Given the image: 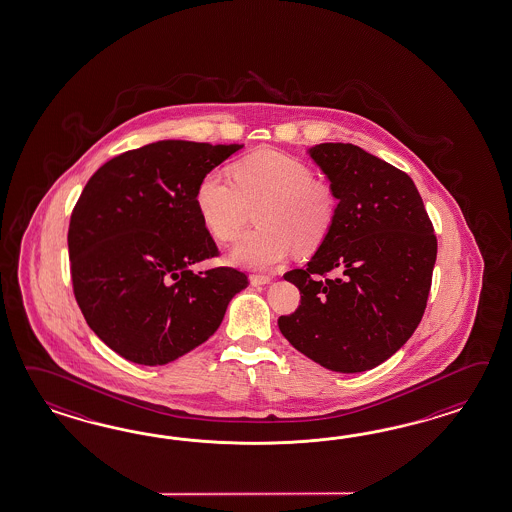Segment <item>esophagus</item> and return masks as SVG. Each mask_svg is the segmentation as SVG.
<instances>
[{"mask_svg": "<svg viewBox=\"0 0 512 512\" xmlns=\"http://www.w3.org/2000/svg\"><path fill=\"white\" fill-rule=\"evenodd\" d=\"M272 277L268 275H250V283L253 287H264V285H270Z\"/></svg>", "mask_w": 512, "mask_h": 512, "instance_id": "1", "label": "esophagus"}]
</instances>
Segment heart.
Segmentation results:
<instances>
[{"label": "heart", "mask_w": 512, "mask_h": 512, "mask_svg": "<svg viewBox=\"0 0 512 512\" xmlns=\"http://www.w3.org/2000/svg\"><path fill=\"white\" fill-rule=\"evenodd\" d=\"M233 179L212 170L196 188L201 222L220 242H233L250 209L261 225L238 242L229 261L251 270H270L290 251L316 250L335 220V198L311 168L277 151H259L233 166Z\"/></svg>", "instance_id": "obj_1"}]
</instances>
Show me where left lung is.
Instances as JSON below:
<instances>
[{
	"mask_svg": "<svg viewBox=\"0 0 512 512\" xmlns=\"http://www.w3.org/2000/svg\"><path fill=\"white\" fill-rule=\"evenodd\" d=\"M337 198L333 225L285 279L301 305L277 320L294 348L327 370L357 374L392 357L424 316L437 237L411 177L353 144L307 150Z\"/></svg>",
	"mask_w": 512,
	"mask_h": 512,
	"instance_id": "1",
	"label": "left lung"
}]
</instances>
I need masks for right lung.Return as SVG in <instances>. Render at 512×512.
<instances>
[{
	"label": "right lung",
	"instance_id": "obj_1",
	"mask_svg": "<svg viewBox=\"0 0 512 512\" xmlns=\"http://www.w3.org/2000/svg\"><path fill=\"white\" fill-rule=\"evenodd\" d=\"M240 148L159 140L114 157L83 188L68 229L75 300L127 361L161 366L198 348L248 287L235 268L192 270L218 253L196 188Z\"/></svg>",
	"mask_w": 512,
	"mask_h": 512
}]
</instances>
